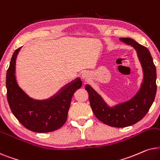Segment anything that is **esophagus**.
Segmentation results:
<instances>
[{"label":"esophagus","mask_w":160,"mask_h":160,"mask_svg":"<svg viewBox=\"0 0 160 160\" xmlns=\"http://www.w3.org/2000/svg\"><path fill=\"white\" fill-rule=\"evenodd\" d=\"M82 79H84V80H86V79L88 78V74H87L86 73H84V74H82Z\"/></svg>","instance_id":"34e87169"}]
</instances>
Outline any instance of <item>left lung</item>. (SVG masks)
<instances>
[{
    "label": "left lung",
    "mask_w": 160,
    "mask_h": 160,
    "mask_svg": "<svg viewBox=\"0 0 160 160\" xmlns=\"http://www.w3.org/2000/svg\"><path fill=\"white\" fill-rule=\"evenodd\" d=\"M120 41L133 47L141 64L143 78L140 88L130 99L110 106L88 84L89 102L93 114L102 123L113 127L131 126L141 120L152 105L157 92V72L149 50L130 38H120Z\"/></svg>",
    "instance_id": "8db88e82"
}]
</instances>
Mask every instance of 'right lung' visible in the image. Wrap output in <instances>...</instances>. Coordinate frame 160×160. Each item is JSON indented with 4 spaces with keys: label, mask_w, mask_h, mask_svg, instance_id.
<instances>
[{
    "label": "right lung",
    "mask_w": 160,
    "mask_h": 160,
    "mask_svg": "<svg viewBox=\"0 0 160 160\" xmlns=\"http://www.w3.org/2000/svg\"><path fill=\"white\" fill-rule=\"evenodd\" d=\"M21 48L11 59L6 73L7 99L12 113L25 128L38 133H46L61 128L67 118L74 93L82 86L77 78L45 99H36L19 86L16 78V60Z\"/></svg>",
    "instance_id": "right-lung-1"
}]
</instances>
